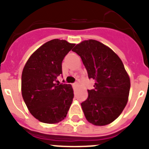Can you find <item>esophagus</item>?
Instances as JSON below:
<instances>
[{
	"instance_id": "1",
	"label": "esophagus",
	"mask_w": 149,
	"mask_h": 149,
	"mask_svg": "<svg viewBox=\"0 0 149 149\" xmlns=\"http://www.w3.org/2000/svg\"><path fill=\"white\" fill-rule=\"evenodd\" d=\"M72 85H73L74 87H76V86H78V84H77V83H75V84H72Z\"/></svg>"
}]
</instances>
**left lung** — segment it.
I'll list each match as a JSON object with an SVG mask.
<instances>
[{
  "mask_svg": "<svg viewBox=\"0 0 149 149\" xmlns=\"http://www.w3.org/2000/svg\"><path fill=\"white\" fill-rule=\"evenodd\" d=\"M81 56L94 89L81 103L86 120L96 126L109 125L118 118L128 101L131 81L123 63L108 46L94 39L84 40L72 49Z\"/></svg>",
  "mask_w": 149,
  "mask_h": 149,
  "instance_id": "1",
  "label": "left lung"
}]
</instances>
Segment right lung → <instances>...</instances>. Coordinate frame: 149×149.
<instances>
[{
  "label": "right lung",
  "instance_id": "right-lung-1",
  "mask_svg": "<svg viewBox=\"0 0 149 149\" xmlns=\"http://www.w3.org/2000/svg\"><path fill=\"white\" fill-rule=\"evenodd\" d=\"M75 44L48 41L29 57L22 74V94L30 113L39 122L56 124L65 119L74 98L71 84H59L62 62Z\"/></svg>",
  "mask_w": 149,
  "mask_h": 149
}]
</instances>
